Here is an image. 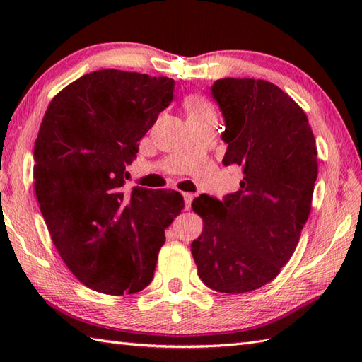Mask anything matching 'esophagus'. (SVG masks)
Here are the masks:
<instances>
[{
	"instance_id": "esophagus-1",
	"label": "esophagus",
	"mask_w": 362,
	"mask_h": 362,
	"mask_svg": "<svg viewBox=\"0 0 362 362\" xmlns=\"http://www.w3.org/2000/svg\"><path fill=\"white\" fill-rule=\"evenodd\" d=\"M182 196H183V201H185V206H187V210L189 209L191 206V202H193V194L191 193H182Z\"/></svg>"
}]
</instances>
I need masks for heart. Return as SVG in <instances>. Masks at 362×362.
<instances>
[{"label":"heart","instance_id":"b5f03b06","mask_svg":"<svg viewBox=\"0 0 362 362\" xmlns=\"http://www.w3.org/2000/svg\"><path fill=\"white\" fill-rule=\"evenodd\" d=\"M187 109H188V113H204V112H211L210 107L206 105L205 101H202V99L199 98H191L188 99L187 103Z\"/></svg>","mask_w":362,"mask_h":362}]
</instances>
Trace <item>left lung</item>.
<instances>
[{
	"instance_id": "left-lung-1",
	"label": "left lung",
	"mask_w": 362,
	"mask_h": 362,
	"mask_svg": "<svg viewBox=\"0 0 362 362\" xmlns=\"http://www.w3.org/2000/svg\"><path fill=\"white\" fill-rule=\"evenodd\" d=\"M211 96L226 121L222 163L240 166L243 180L222 201L194 199L204 230L191 253L206 286L243 294L272 281L296 250L317 179L316 140L305 112L271 82L219 79Z\"/></svg>"
}]
</instances>
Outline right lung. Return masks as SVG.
I'll use <instances>...</instances> for the list:
<instances>
[{
    "instance_id": "obj_1",
    "label": "right lung",
    "mask_w": 362,
    "mask_h": 362,
    "mask_svg": "<svg viewBox=\"0 0 362 362\" xmlns=\"http://www.w3.org/2000/svg\"><path fill=\"white\" fill-rule=\"evenodd\" d=\"M174 99V81L119 70L83 74L46 110L34 188L59 255L87 288L135 294L153 279L165 230L185 206L173 189L126 191L138 141Z\"/></svg>"
}]
</instances>
